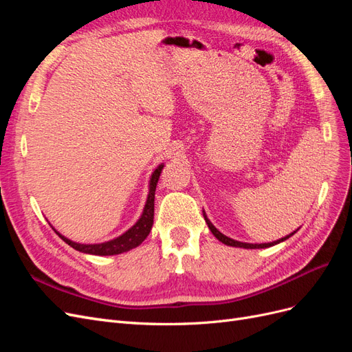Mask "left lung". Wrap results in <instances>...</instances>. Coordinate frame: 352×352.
<instances>
[{"label": "left lung", "mask_w": 352, "mask_h": 352, "mask_svg": "<svg viewBox=\"0 0 352 352\" xmlns=\"http://www.w3.org/2000/svg\"><path fill=\"white\" fill-rule=\"evenodd\" d=\"M204 212V211H202ZM204 219H206V223L208 225V229L211 230V233L212 235H214L220 242H223L225 245H229V247H238V248H247V250H255V248H269V247H273V245H276V243H279V242H283V241H286L287 238H291L294 233H296V230H294L292 233H289V235L287 236H285V238H282V239H278V241H274V242H267V243H247V242H239V241H235V239H232V238H229V236H226V235H223L221 232H219L214 226H212V223L207 219V216H206V212H204Z\"/></svg>", "instance_id": "left-lung-1"}]
</instances>
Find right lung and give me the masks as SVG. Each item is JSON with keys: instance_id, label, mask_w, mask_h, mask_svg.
Instances as JSON below:
<instances>
[{"instance_id": "right-lung-1", "label": "right lung", "mask_w": 352, "mask_h": 352, "mask_svg": "<svg viewBox=\"0 0 352 352\" xmlns=\"http://www.w3.org/2000/svg\"><path fill=\"white\" fill-rule=\"evenodd\" d=\"M164 164H160L154 173L151 175V180H150V192H148V198H146V204L144 207L142 216L140 217L135 225L126 230L123 235H120L119 238H114L111 241L102 242V243H78L73 242L70 239H67L66 236H63L61 233H58L54 228V232L57 235L65 241L67 245H70L72 248H74L76 251L85 252V254H92V255H116V254H122L126 251H131L133 248H136L138 245H141L144 242V239L150 235L153 223H154V198H155V188H157V182L160 179V173H162Z\"/></svg>"}]
</instances>
